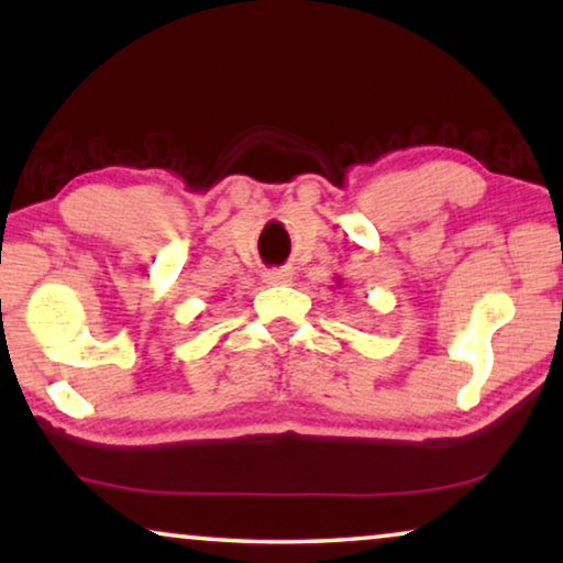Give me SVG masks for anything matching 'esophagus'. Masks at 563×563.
Here are the masks:
<instances>
[{"mask_svg":"<svg viewBox=\"0 0 563 563\" xmlns=\"http://www.w3.org/2000/svg\"><path fill=\"white\" fill-rule=\"evenodd\" d=\"M264 282L272 284V287H276V284H289L291 274L289 268H268V272H264Z\"/></svg>","mask_w":563,"mask_h":563,"instance_id":"34e87169","label":"esophagus"}]
</instances>
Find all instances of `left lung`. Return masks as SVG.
<instances>
[{
  "label": "left lung",
  "instance_id": "obj_1",
  "mask_svg": "<svg viewBox=\"0 0 563 563\" xmlns=\"http://www.w3.org/2000/svg\"><path fill=\"white\" fill-rule=\"evenodd\" d=\"M341 284H343L341 276H335V284H333V289H341Z\"/></svg>",
  "mask_w": 563,
  "mask_h": 563
}]
</instances>
